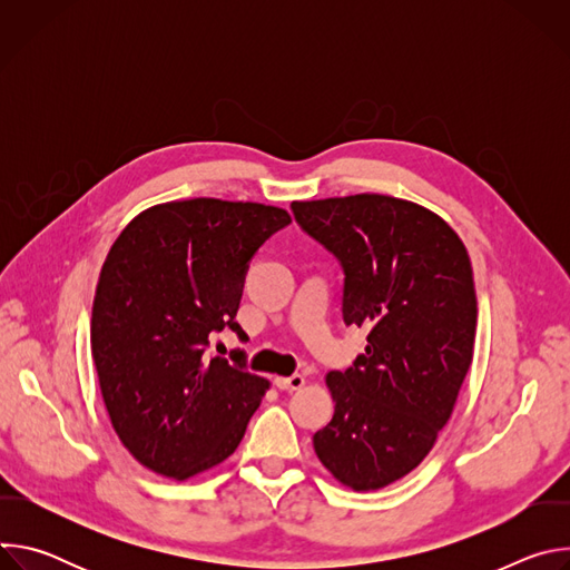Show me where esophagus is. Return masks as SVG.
Wrapping results in <instances>:
<instances>
[{
  "mask_svg": "<svg viewBox=\"0 0 570 570\" xmlns=\"http://www.w3.org/2000/svg\"><path fill=\"white\" fill-rule=\"evenodd\" d=\"M304 376L302 374H293V376H277L275 385L279 390H302L304 387Z\"/></svg>",
  "mask_w": 570,
  "mask_h": 570,
  "instance_id": "1",
  "label": "esophagus"
}]
</instances>
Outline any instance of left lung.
Instances as JSON below:
<instances>
[{"label":"left lung","mask_w":570,"mask_h":570,"mask_svg":"<svg viewBox=\"0 0 570 570\" xmlns=\"http://www.w3.org/2000/svg\"><path fill=\"white\" fill-rule=\"evenodd\" d=\"M291 207L343 266L345 324L367 330L365 354L327 374L336 411L313 449L350 490H381L431 453L469 372L478 317L469 253L444 218L394 196Z\"/></svg>","instance_id":"8db88e82"}]
</instances>
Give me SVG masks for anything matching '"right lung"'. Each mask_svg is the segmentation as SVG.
<instances>
[{"mask_svg":"<svg viewBox=\"0 0 570 570\" xmlns=\"http://www.w3.org/2000/svg\"><path fill=\"white\" fill-rule=\"evenodd\" d=\"M291 216L262 203L191 198L137 214L112 243L92 306V358L121 444L146 469L187 480L227 460L271 381L209 358L236 322L248 264Z\"/></svg>","mask_w":570,"mask_h":570,"instance_id":"1","label":"right lung"}]
</instances>
